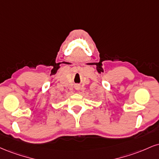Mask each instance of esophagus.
Segmentation results:
<instances>
[{
    "label": "esophagus",
    "instance_id": "34e87169",
    "mask_svg": "<svg viewBox=\"0 0 159 159\" xmlns=\"http://www.w3.org/2000/svg\"><path fill=\"white\" fill-rule=\"evenodd\" d=\"M75 90H80V86L79 85H76L75 86Z\"/></svg>",
    "mask_w": 159,
    "mask_h": 159
}]
</instances>
